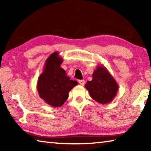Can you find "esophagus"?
I'll return each instance as SVG.
<instances>
[{"mask_svg":"<svg viewBox=\"0 0 151 151\" xmlns=\"http://www.w3.org/2000/svg\"><path fill=\"white\" fill-rule=\"evenodd\" d=\"M78 83L80 84L81 85L83 86L84 85H85V80H79V81H78Z\"/></svg>","mask_w":151,"mask_h":151,"instance_id":"34e87169","label":"esophagus"}]
</instances>
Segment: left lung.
<instances>
[{
	"label": "left lung",
	"instance_id": "obj_1",
	"mask_svg": "<svg viewBox=\"0 0 151 151\" xmlns=\"http://www.w3.org/2000/svg\"><path fill=\"white\" fill-rule=\"evenodd\" d=\"M91 97L101 104L111 102L116 95L119 85L106 67L98 65L93 73V79L85 85Z\"/></svg>",
	"mask_w": 151,
	"mask_h": 151
}]
</instances>
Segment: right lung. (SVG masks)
<instances>
[{
  "instance_id": "add662e5",
  "label": "right lung",
  "mask_w": 151,
  "mask_h": 151,
  "mask_svg": "<svg viewBox=\"0 0 151 151\" xmlns=\"http://www.w3.org/2000/svg\"><path fill=\"white\" fill-rule=\"evenodd\" d=\"M63 61L58 52L51 54L45 61L44 70L37 81V91L40 98L53 107H60L65 103L68 93L78 85L70 80L65 70L60 67Z\"/></svg>"
}]
</instances>
